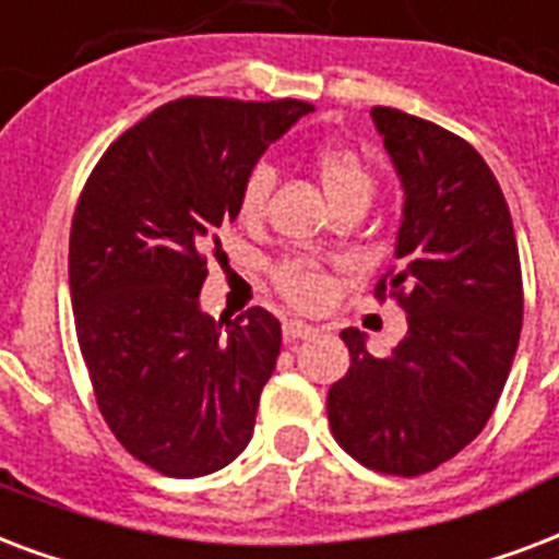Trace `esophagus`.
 <instances>
[{"mask_svg":"<svg viewBox=\"0 0 559 559\" xmlns=\"http://www.w3.org/2000/svg\"><path fill=\"white\" fill-rule=\"evenodd\" d=\"M284 336L287 340H308V336H317V328L301 322V319H287L284 322Z\"/></svg>","mask_w":559,"mask_h":559,"instance_id":"1","label":"esophagus"}]
</instances>
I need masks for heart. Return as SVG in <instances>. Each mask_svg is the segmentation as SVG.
<instances>
[{"label": "heart", "mask_w": 559, "mask_h": 559, "mask_svg": "<svg viewBox=\"0 0 559 559\" xmlns=\"http://www.w3.org/2000/svg\"><path fill=\"white\" fill-rule=\"evenodd\" d=\"M319 181L325 187V193L331 202H343V199H372L374 193V173L369 160L364 155H357L355 148L346 146H325L319 148L317 157ZM275 187V173L272 166L258 164L251 166L246 178H242L240 193H237V213L246 223L261 219L266 204H270V193ZM275 284L284 296L298 305V308H317L331 296V278L328 272L319 266L317 261L308 258H293L284 261L275 270Z\"/></svg>", "instance_id": "1"}]
</instances>
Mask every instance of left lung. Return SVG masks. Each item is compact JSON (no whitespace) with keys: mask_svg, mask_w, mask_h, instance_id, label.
Returning a JSON list of instances; mask_svg holds the SVG:
<instances>
[{"mask_svg":"<svg viewBox=\"0 0 559 559\" xmlns=\"http://www.w3.org/2000/svg\"><path fill=\"white\" fill-rule=\"evenodd\" d=\"M372 122L404 190L395 296L407 334L374 357L346 328L352 366L328 390L334 440L383 475H421L475 440L504 390L522 331V270L510 207L466 140L395 108Z\"/></svg>","mask_w":559,"mask_h":559,"instance_id":"8db88e82","label":"left lung"}]
</instances>
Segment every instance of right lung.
I'll list each match as a JSON object with an SVG mask.
<instances>
[{
	"label": "right lung",
	"mask_w": 559,
	"mask_h": 559,
	"mask_svg": "<svg viewBox=\"0 0 559 559\" xmlns=\"http://www.w3.org/2000/svg\"><path fill=\"white\" fill-rule=\"evenodd\" d=\"M313 105L178 99L110 143L70 231V298L99 411L169 478H202L249 445L281 322L207 317V251L237 219L246 173Z\"/></svg>",
	"instance_id": "right-lung-1"
}]
</instances>
